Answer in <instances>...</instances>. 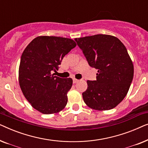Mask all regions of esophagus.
I'll list each match as a JSON object with an SVG mask.
<instances>
[{
    "mask_svg": "<svg viewBox=\"0 0 148 148\" xmlns=\"http://www.w3.org/2000/svg\"><path fill=\"white\" fill-rule=\"evenodd\" d=\"M78 79H75V78H73V84H75V83H77L78 82Z\"/></svg>",
    "mask_w": 148,
    "mask_h": 148,
    "instance_id": "1",
    "label": "esophagus"
}]
</instances>
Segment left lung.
Here are the masks:
<instances>
[{"mask_svg":"<svg viewBox=\"0 0 148 148\" xmlns=\"http://www.w3.org/2000/svg\"><path fill=\"white\" fill-rule=\"evenodd\" d=\"M89 64L98 69L96 81H87L82 94L87 106L108 110L122 102L128 93L134 66L127 48L116 37L106 34L75 38Z\"/></svg>","mask_w":148,"mask_h":148,"instance_id":"left-lung-1","label":"left lung"}]
</instances>
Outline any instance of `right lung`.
I'll list each match as a JSON object with an SVG mask.
<instances>
[{"label": "right lung", "instance_id": "right-lung-1", "mask_svg": "<svg viewBox=\"0 0 148 148\" xmlns=\"http://www.w3.org/2000/svg\"><path fill=\"white\" fill-rule=\"evenodd\" d=\"M74 40L57 36H40L23 52L19 67V86L32 106L45 114H55L67 104L71 78H60L58 70L62 58L76 46Z\"/></svg>", "mask_w": 148, "mask_h": 148}]
</instances>
